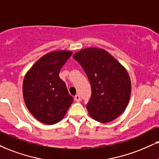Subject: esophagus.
Listing matches in <instances>:
<instances>
[{
	"label": "esophagus",
	"mask_w": 159,
	"mask_h": 159,
	"mask_svg": "<svg viewBox=\"0 0 159 159\" xmlns=\"http://www.w3.org/2000/svg\"><path fill=\"white\" fill-rule=\"evenodd\" d=\"M75 101H78V102L81 101V96H80L79 95H76L75 96Z\"/></svg>",
	"instance_id": "esophagus-1"
}]
</instances>
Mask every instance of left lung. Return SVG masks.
<instances>
[{
  "label": "left lung",
  "instance_id": "8db88e82",
  "mask_svg": "<svg viewBox=\"0 0 159 159\" xmlns=\"http://www.w3.org/2000/svg\"><path fill=\"white\" fill-rule=\"evenodd\" d=\"M92 87L87 104L95 121L108 123L125 110L131 95V81L125 67L104 49L89 47L75 53Z\"/></svg>",
  "mask_w": 159,
  "mask_h": 159
}]
</instances>
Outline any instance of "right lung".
<instances>
[{"instance_id": "obj_1", "label": "right lung", "mask_w": 159, "mask_h": 159, "mask_svg": "<svg viewBox=\"0 0 159 159\" xmlns=\"http://www.w3.org/2000/svg\"><path fill=\"white\" fill-rule=\"evenodd\" d=\"M72 54L69 50L47 53L25 75L22 88L24 102L41 123L52 125L61 121L73 101L59 77L61 69Z\"/></svg>"}]
</instances>
